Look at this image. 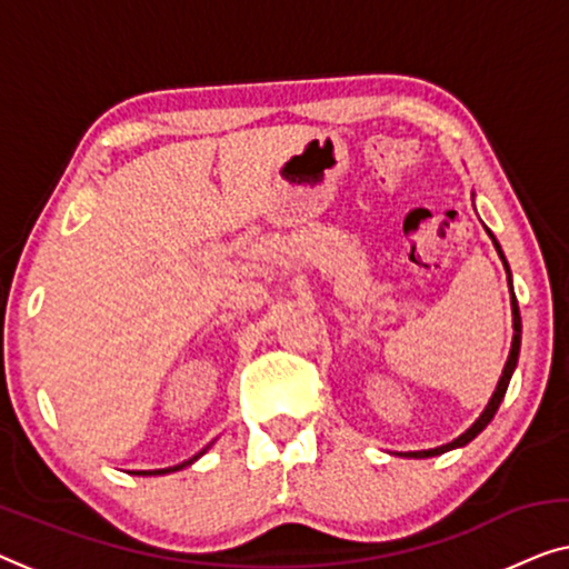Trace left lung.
<instances>
[{
	"label": "left lung",
	"instance_id": "left-lung-1",
	"mask_svg": "<svg viewBox=\"0 0 569 569\" xmlns=\"http://www.w3.org/2000/svg\"><path fill=\"white\" fill-rule=\"evenodd\" d=\"M485 230H488V228H485ZM488 236L492 238V246H496L498 257H500V261H503V267H506V274H508V292H510V310H513V341H510V351H508V359H506L503 375H500V380H498V385H496V392H492V398L488 400V406H485V410L480 413V418H477V421H475L472 426H469L465 433H459L455 441L441 443V447H433V449H421V451H398L400 457H408V459H426V457L443 455V451H451V449H462V447H467V443L472 441L477 433L485 431V426H488V423L492 421V416L498 413L500 402H503V398H506L508 382H510V377H513V372H516V365H518V351H521V312H518V302H516V295H513V277H510V267H508V261H506V253H503V249H500L498 238L492 236L490 230H488Z\"/></svg>",
	"mask_w": 569,
	"mask_h": 569
}]
</instances>
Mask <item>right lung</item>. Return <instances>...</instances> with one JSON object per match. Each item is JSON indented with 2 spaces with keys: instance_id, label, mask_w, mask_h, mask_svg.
Returning <instances> with one entry per match:
<instances>
[{
  "instance_id": "obj_1",
  "label": "right lung",
  "mask_w": 569,
  "mask_h": 569,
  "mask_svg": "<svg viewBox=\"0 0 569 569\" xmlns=\"http://www.w3.org/2000/svg\"><path fill=\"white\" fill-rule=\"evenodd\" d=\"M212 447V443H208V447H204L200 455H194L192 459H187V462H182V465H174V467H167V469H138V472H130V475H143V477H151V475H169V472H179V469H184V467H189V465H194L197 459H200L204 451H208Z\"/></svg>"
}]
</instances>
